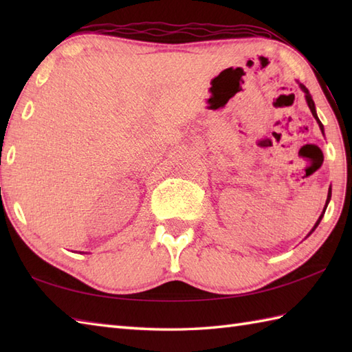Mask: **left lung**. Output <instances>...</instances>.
<instances>
[{
    "instance_id": "obj_1",
    "label": "left lung",
    "mask_w": 352,
    "mask_h": 352,
    "mask_svg": "<svg viewBox=\"0 0 352 352\" xmlns=\"http://www.w3.org/2000/svg\"><path fill=\"white\" fill-rule=\"evenodd\" d=\"M298 85H300V87H301V91L304 92V95H305V101H307V106H309V109H310V111H311V115H313V118L316 119V122H318V125H319V129H320V131H322V134H324V125H322V122L319 121V118H318V113H316V107H315V101H313V98H311V95H310V92H309V89L305 87L304 85H301L300 81H298ZM330 199H331V186H330V189H328V197H327V203H325V207H324V210H322V213H320V216H319V219L316 221V223H315V227L311 228V231L310 233L307 234V237L313 233V231L316 230V227L319 226V222L322 221V218H324V213H325V210H327V206H328V203H330Z\"/></svg>"
}]
</instances>
